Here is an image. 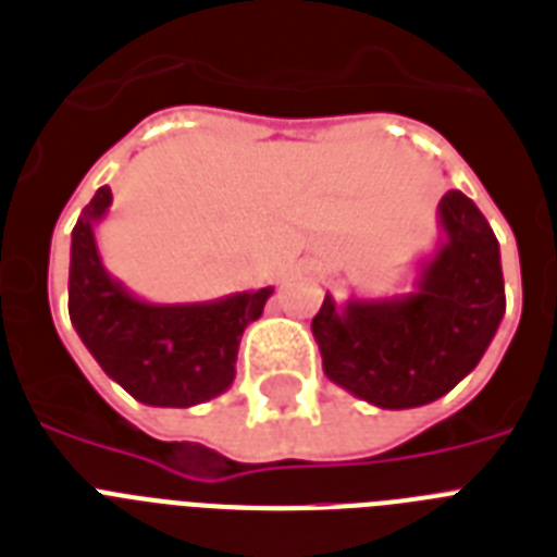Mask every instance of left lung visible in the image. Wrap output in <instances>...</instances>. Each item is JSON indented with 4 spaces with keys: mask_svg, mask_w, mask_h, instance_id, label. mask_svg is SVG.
<instances>
[{
    "mask_svg": "<svg viewBox=\"0 0 557 557\" xmlns=\"http://www.w3.org/2000/svg\"><path fill=\"white\" fill-rule=\"evenodd\" d=\"M435 251L395 297L325 294L311 334L325 377L377 409L426 406L458 386L490 349L506 311L500 246L463 191L437 202Z\"/></svg>",
    "mask_w": 557,
    "mask_h": 557,
    "instance_id": "1",
    "label": "left lung"
}]
</instances>
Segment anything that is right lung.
<instances>
[{
    "label": "right lung",
    "instance_id": "obj_1",
    "mask_svg": "<svg viewBox=\"0 0 557 557\" xmlns=\"http://www.w3.org/2000/svg\"><path fill=\"white\" fill-rule=\"evenodd\" d=\"M102 185L71 234L67 311L102 372L146 406L188 409L234 383L239 337L263 314L274 288L237 292L208 302H148L108 274L97 225L111 208Z\"/></svg>",
    "mask_w": 557,
    "mask_h": 557
}]
</instances>
